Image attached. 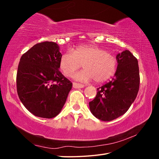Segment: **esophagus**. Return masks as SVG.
Instances as JSON below:
<instances>
[{
    "label": "esophagus",
    "instance_id": "obj_1",
    "mask_svg": "<svg viewBox=\"0 0 159 159\" xmlns=\"http://www.w3.org/2000/svg\"><path fill=\"white\" fill-rule=\"evenodd\" d=\"M84 87V84H80V83H76V82H73V87L76 89H78V88H83Z\"/></svg>",
    "mask_w": 159,
    "mask_h": 159
}]
</instances>
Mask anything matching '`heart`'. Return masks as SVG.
Listing matches in <instances>:
<instances>
[{"instance_id":"obj_1","label":"heart","mask_w":159,"mask_h":159,"mask_svg":"<svg viewBox=\"0 0 159 159\" xmlns=\"http://www.w3.org/2000/svg\"><path fill=\"white\" fill-rule=\"evenodd\" d=\"M82 64L84 69L75 75V79L83 82L94 79L100 83L116 74L118 60L105 50L90 45L80 46L73 52L64 53L59 60V66L66 77H71Z\"/></svg>"}]
</instances>
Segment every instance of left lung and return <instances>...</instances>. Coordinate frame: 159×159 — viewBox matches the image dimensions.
I'll list each match as a JSON object with an SVG mask.
<instances>
[{
  "label": "left lung",
  "mask_w": 159,
  "mask_h": 159,
  "mask_svg": "<svg viewBox=\"0 0 159 159\" xmlns=\"http://www.w3.org/2000/svg\"><path fill=\"white\" fill-rule=\"evenodd\" d=\"M118 67L112 81L97 89V95L89 106L93 115L102 121H110L125 114L136 98L140 76L138 60L125 50L116 56Z\"/></svg>",
  "instance_id": "8db88e82"
}]
</instances>
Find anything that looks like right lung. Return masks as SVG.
I'll list each match as a JSON object with an SVG mask.
<instances>
[{
	"label": "right lung",
	"mask_w": 159,
	"mask_h": 159,
	"mask_svg": "<svg viewBox=\"0 0 159 159\" xmlns=\"http://www.w3.org/2000/svg\"><path fill=\"white\" fill-rule=\"evenodd\" d=\"M57 43H36L20 57L16 76L20 100L35 116L52 118L61 112L72 83L59 72Z\"/></svg>",
	"instance_id": "add662e5"
}]
</instances>
